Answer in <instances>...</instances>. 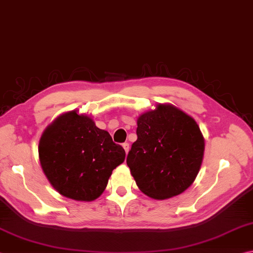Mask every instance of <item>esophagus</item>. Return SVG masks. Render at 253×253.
<instances>
[{
    "mask_svg": "<svg viewBox=\"0 0 253 253\" xmlns=\"http://www.w3.org/2000/svg\"><path fill=\"white\" fill-rule=\"evenodd\" d=\"M122 147H123V149H124V151H126V153L129 152V149H130V145H129V143H127V142L123 143V144H122Z\"/></svg>",
    "mask_w": 253,
    "mask_h": 253,
    "instance_id": "34e87169",
    "label": "esophagus"
}]
</instances>
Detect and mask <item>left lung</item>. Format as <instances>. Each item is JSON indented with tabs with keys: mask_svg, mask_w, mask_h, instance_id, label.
Here are the masks:
<instances>
[{
	"mask_svg": "<svg viewBox=\"0 0 253 253\" xmlns=\"http://www.w3.org/2000/svg\"><path fill=\"white\" fill-rule=\"evenodd\" d=\"M138 140L126 165L145 196L165 200L179 196L200 171L205 138L191 115L170 103H159L136 120Z\"/></svg>",
	"mask_w": 253,
	"mask_h": 253,
	"instance_id": "1",
	"label": "left lung"
}]
</instances>
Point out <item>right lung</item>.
Listing matches in <instances>:
<instances>
[{"label":"right lung","instance_id":"obj_1","mask_svg":"<svg viewBox=\"0 0 253 253\" xmlns=\"http://www.w3.org/2000/svg\"><path fill=\"white\" fill-rule=\"evenodd\" d=\"M39 159L48 182L60 194L93 201L103 193L112 171L123 163L126 151L90 115L73 110L59 115L43 131Z\"/></svg>","mask_w":253,"mask_h":253}]
</instances>
